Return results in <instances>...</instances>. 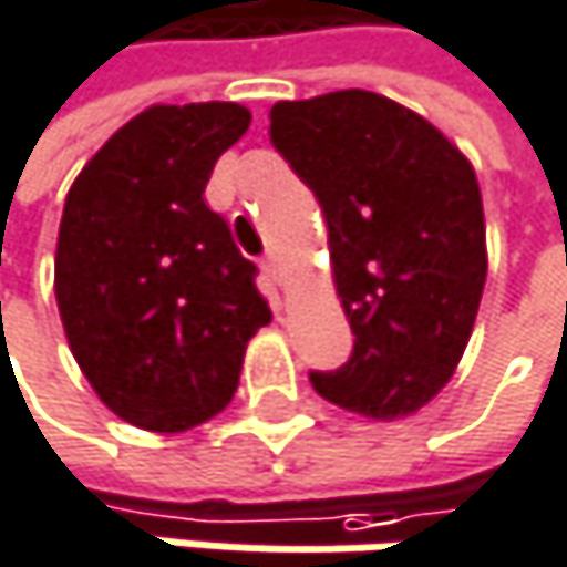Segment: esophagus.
<instances>
[{"label":"esophagus","mask_w":567,"mask_h":567,"mask_svg":"<svg viewBox=\"0 0 567 567\" xmlns=\"http://www.w3.org/2000/svg\"><path fill=\"white\" fill-rule=\"evenodd\" d=\"M261 268H265V275L275 281V286H281V278H286V275H281V261H278L275 255H268V258L261 261Z\"/></svg>","instance_id":"obj_1"}]
</instances>
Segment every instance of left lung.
<instances>
[{
    "instance_id": "obj_1",
    "label": "left lung",
    "mask_w": 567,
    "mask_h": 567,
    "mask_svg": "<svg viewBox=\"0 0 567 567\" xmlns=\"http://www.w3.org/2000/svg\"><path fill=\"white\" fill-rule=\"evenodd\" d=\"M271 145L316 192L352 359L312 372L332 405L392 422L455 375L475 329L488 248L465 152L419 112L365 89L271 105Z\"/></svg>"
}]
</instances>
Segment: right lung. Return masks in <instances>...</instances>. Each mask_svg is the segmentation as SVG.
Here are the masks:
<instances>
[{
  "mask_svg": "<svg viewBox=\"0 0 567 567\" xmlns=\"http://www.w3.org/2000/svg\"><path fill=\"white\" fill-rule=\"evenodd\" d=\"M238 102L148 105L75 175L55 245V302L95 395L128 425L185 432L238 389L271 322L255 265L205 205L208 175L248 132Z\"/></svg>",
  "mask_w": 567,
  "mask_h": 567,
  "instance_id": "obj_1",
  "label": "right lung"
}]
</instances>
